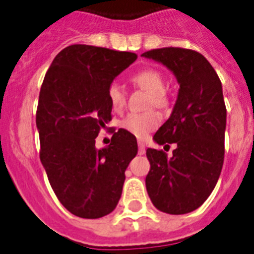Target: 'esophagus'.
Masks as SVG:
<instances>
[{
    "label": "esophagus",
    "mask_w": 254,
    "mask_h": 254,
    "mask_svg": "<svg viewBox=\"0 0 254 254\" xmlns=\"http://www.w3.org/2000/svg\"><path fill=\"white\" fill-rule=\"evenodd\" d=\"M146 152V147H145V143L142 141H138V154L139 155H143Z\"/></svg>",
    "instance_id": "obj_1"
}]
</instances>
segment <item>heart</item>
Masks as SVG:
<instances>
[{
    "instance_id": "heart-1",
    "label": "heart",
    "mask_w": 254,
    "mask_h": 254,
    "mask_svg": "<svg viewBox=\"0 0 254 254\" xmlns=\"http://www.w3.org/2000/svg\"><path fill=\"white\" fill-rule=\"evenodd\" d=\"M134 86L147 92L151 98L152 106H166V80L160 71L155 69H145L134 74L131 78ZM108 100L115 111H120L125 106V91L119 83H111L108 87ZM160 123L156 112L130 113L121 121V127L138 138H143L148 131L154 130Z\"/></svg>"
}]
</instances>
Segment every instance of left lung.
Listing matches in <instances>:
<instances>
[{"mask_svg":"<svg viewBox=\"0 0 254 254\" xmlns=\"http://www.w3.org/2000/svg\"><path fill=\"white\" fill-rule=\"evenodd\" d=\"M142 56L168 67L180 84L170 119L154 135L158 145L176 148L171 158L147 148L146 189L163 213H190L211 194L223 167L227 111L222 83L209 61L191 49L170 47Z\"/></svg>","mask_w":254,"mask_h":254,"instance_id":"obj_1","label":"left lung"}]
</instances>
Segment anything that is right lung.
<instances>
[{
	"label": "right lung",
	"instance_id": "1",
	"mask_svg": "<svg viewBox=\"0 0 254 254\" xmlns=\"http://www.w3.org/2000/svg\"><path fill=\"white\" fill-rule=\"evenodd\" d=\"M135 60V53L69 45L56 56L41 84L36 111L41 164L59 201L79 218L112 213L137 155V139L125 129L106 147L95 146L112 119L109 84Z\"/></svg>",
	"mask_w": 254,
	"mask_h": 254
}]
</instances>
